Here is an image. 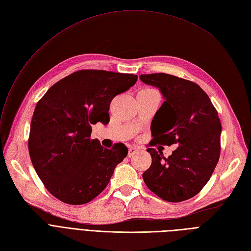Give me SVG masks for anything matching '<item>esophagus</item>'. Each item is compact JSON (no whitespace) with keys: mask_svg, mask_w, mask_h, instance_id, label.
<instances>
[{"mask_svg":"<svg viewBox=\"0 0 251 251\" xmlns=\"http://www.w3.org/2000/svg\"><path fill=\"white\" fill-rule=\"evenodd\" d=\"M137 151H138V149H137V148H135V147H130V148L128 149V154H127V156H128V157H132L135 153H137Z\"/></svg>","mask_w":251,"mask_h":251,"instance_id":"34e87169","label":"esophagus"}]
</instances>
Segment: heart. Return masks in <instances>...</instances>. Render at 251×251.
<instances>
[{"label": "heart", "instance_id": "b5f03b06", "mask_svg": "<svg viewBox=\"0 0 251 251\" xmlns=\"http://www.w3.org/2000/svg\"><path fill=\"white\" fill-rule=\"evenodd\" d=\"M145 91H154V90H152V89H145Z\"/></svg>", "mask_w": 251, "mask_h": 251}]
</instances>
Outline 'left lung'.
Here are the masks:
<instances>
[{
	"instance_id": "left-lung-1",
	"label": "left lung",
	"mask_w": 251,
	"mask_h": 251,
	"mask_svg": "<svg viewBox=\"0 0 251 251\" xmlns=\"http://www.w3.org/2000/svg\"><path fill=\"white\" fill-rule=\"evenodd\" d=\"M140 79L157 88L164 99L151 124L150 145H178L169 158L148 148L152 163L143 180L165 201L192 198L206 185L220 158L222 126L218 112L195 82L166 74L141 75Z\"/></svg>"
}]
</instances>
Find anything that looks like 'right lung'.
I'll use <instances>...</instances> for the list:
<instances>
[{
    "mask_svg": "<svg viewBox=\"0 0 251 251\" xmlns=\"http://www.w3.org/2000/svg\"><path fill=\"white\" fill-rule=\"evenodd\" d=\"M137 79L135 75L78 70L56 82L38 102L28 150L41 181L57 199L85 204L108 185L128 150L124 144L107 149L91 140V126L108 124L112 99Z\"/></svg>",
    "mask_w": 251,
    "mask_h": 251,
    "instance_id": "add662e5",
    "label": "right lung"
}]
</instances>
